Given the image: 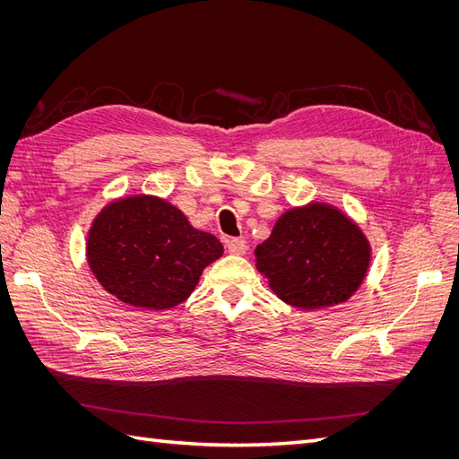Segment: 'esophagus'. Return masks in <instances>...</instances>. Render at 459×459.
Instances as JSON below:
<instances>
[{"instance_id":"obj_1","label":"esophagus","mask_w":459,"mask_h":459,"mask_svg":"<svg viewBox=\"0 0 459 459\" xmlns=\"http://www.w3.org/2000/svg\"><path fill=\"white\" fill-rule=\"evenodd\" d=\"M228 251L231 255H245L247 253V241L239 239V238L228 239Z\"/></svg>"}]
</instances>
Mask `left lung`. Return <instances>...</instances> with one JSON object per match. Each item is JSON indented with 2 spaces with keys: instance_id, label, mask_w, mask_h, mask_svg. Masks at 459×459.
I'll return each instance as SVG.
<instances>
[{
  "instance_id": "1",
  "label": "left lung",
  "mask_w": 459,
  "mask_h": 459,
  "mask_svg": "<svg viewBox=\"0 0 459 459\" xmlns=\"http://www.w3.org/2000/svg\"><path fill=\"white\" fill-rule=\"evenodd\" d=\"M255 255L277 297L295 308L317 310L356 293L371 248L349 216L331 204L310 203L281 214Z\"/></svg>"
}]
</instances>
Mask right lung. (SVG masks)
I'll use <instances>...</instances> for the list:
<instances>
[{
  "instance_id": "1",
  "label": "right lung",
  "mask_w": 459,
  "mask_h": 459,
  "mask_svg": "<svg viewBox=\"0 0 459 459\" xmlns=\"http://www.w3.org/2000/svg\"><path fill=\"white\" fill-rule=\"evenodd\" d=\"M224 247L195 230L164 199L134 195L108 203L88 233V264L105 290L143 310L184 302Z\"/></svg>"
}]
</instances>
